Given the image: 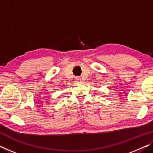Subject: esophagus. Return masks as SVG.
Instances as JSON below:
<instances>
[{
    "label": "esophagus",
    "mask_w": 153,
    "mask_h": 153,
    "mask_svg": "<svg viewBox=\"0 0 153 153\" xmlns=\"http://www.w3.org/2000/svg\"><path fill=\"white\" fill-rule=\"evenodd\" d=\"M76 82L77 83H79V82H81V79H80L79 77H76Z\"/></svg>",
    "instance_id": "1"
}]
</instances>
